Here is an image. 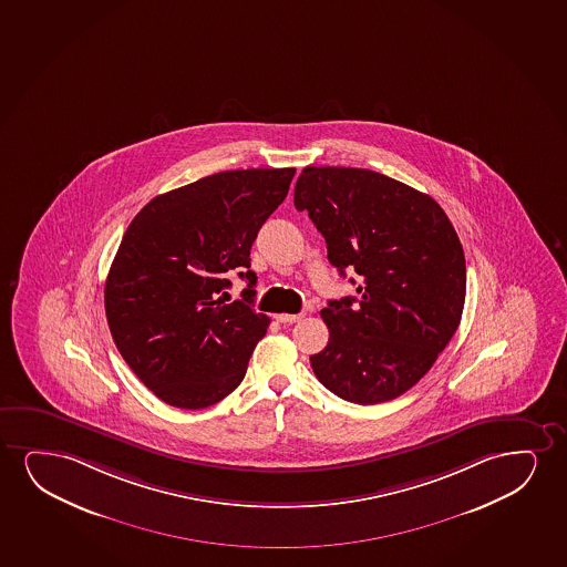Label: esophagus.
<instances>
[{
	"mask_svg": "<svg viewBox=\"0 0 567 567\" xmlns=\"http://www.w3.org/2000/svg\"><path fill=\"white\" fill-rule=\"evenodd\" d=\"M302 313H296V316H290V313H280V316H277V321L279 323H298L300 319H302Z\"/></svg>",
	"mask_w": 567,
	"mask_h": 567,
	"instance_id": "esophagus-1",
	"label": "esophagus"
}]
</instances>
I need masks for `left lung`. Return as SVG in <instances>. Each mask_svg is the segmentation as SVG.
<instances>
[{
	"instance_id": "obj_1",
	"label": "left lung",
	"mask_w": 567,
	"mask_h": 567,
	"mask_svg": "<svg viewBox=\"0 0 567 567\" xmlns=\"http://www.w3.org/2000/svg\"><path fill=\"white\" fill-rule=\"evenodd\" d=\"M295 206L324 236L340 275H360L358 296L321 311L329 342L309 358L313 373L353 404L394 400L457 331L465 258L456 230L431 196L369 169L306 167Z\"/></svg>"
}]
</instances>
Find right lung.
<instances>
[{
	"label": "right lung",
	"instance_id": "1",
	"mask_svg": "<svg viewBox=\"0 0 567 567\" xmlns=\"http://www.w3.org/2000/svg\"><path fill=\"white\" fill-rule=\"evenodd\" d=\"M295 173H215L155 196L126 228L105 280V316L123 360L165 404L202 410L243 383L271 321L250 306L251 244ZM235 268L249 288L225 305Z\"/></svg>",
	"mask_w": 567,
	"mask_h": 567
}]
</instances>
